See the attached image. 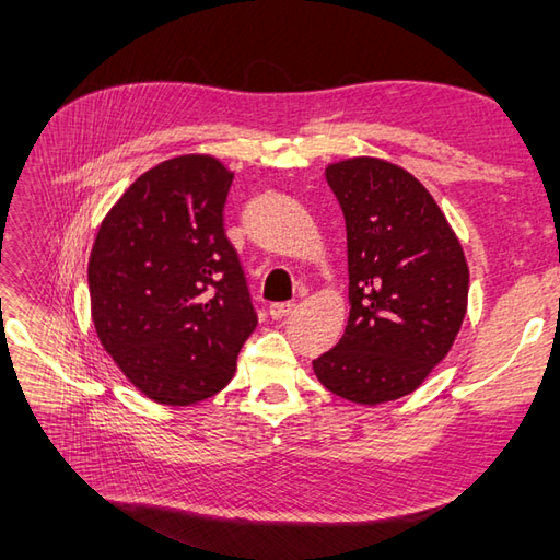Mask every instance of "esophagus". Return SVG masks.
<instances>
[{"mask_svg":"<svg viewBox=\"0 0 560 560\" xmlns=\"http://www.w3.org/2000/svg\"><path fill=\"white\" fill-rule=\"evenodd\" d=\"M293 303H271L269 305V317L271 319H281V317H287V315H291L293 313Z\"/></svg>","mask_w":560,"mask_h":560,"instance_id":"obj_1","label":"esophagus"}]
</instances>
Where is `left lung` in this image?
I'll list each match as a JSON object with an SVG mask.
<instances>
[{
	"label": "left lung",
	"mask_w": 560,
	"mask_h": 560,
	"mask_svg": "<svg viewBox=\"0 0 560 560\" xmlns=\"http://www.w3.org/2000/svg\"><path fill=\"white\" fill-rule=\"evenodd\" d=\"M325 177L347 221L351 311L313 368L331 395L375 407L411 395L450 353L467 315L469 267L409 171L355 156L329 163Z\"/></svg>",
	"instance_id": "8db88e82"
}]
</instances>
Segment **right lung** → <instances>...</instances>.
<instances>
[{
	"instance_id": "right-lung-1",
	"label": "right lung",
	"mask_w": 560,
	"mask_h": 560,
	"mask_svg": "<svg viewBox=\"0 0 560 560\" xmlns=\"http://www.w3.org/2000/svg\"><path fill=\"white\" fill-rule=\"evenodd\" d=\"M233 173L207 153L153 165L105 213L89 257L91 319L141 395L168 407L231 383L257 327L225 237Z\"/></svg>"
}]
</instances>
